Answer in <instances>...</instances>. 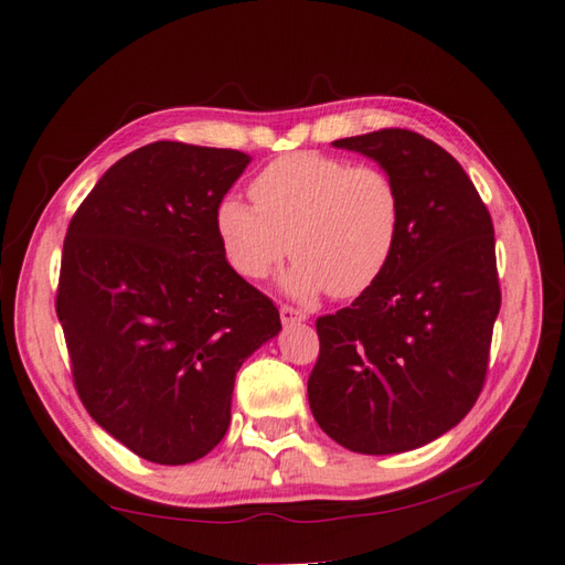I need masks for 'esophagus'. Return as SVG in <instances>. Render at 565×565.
<instances>
[{
	"label": "esophagus",
	"mask_w": 565,
	"mask_h": 565,
	"mask_svg": "<svg viewBox=\"0 0 565 565\" xmlns=\"http://www.w3.org/2000/svg\"><path fill=\"white\" fill-rule=\"evenodd\" d=\"M279 316H281L284 326H291V322H301V320L308 318L306 310L294 308V306H281V308H279Z\"/></svg>",
	"instance_id": "1"
}]
</instances>
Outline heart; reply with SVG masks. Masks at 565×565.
<instances>
[{
  "mask_svg": "<svg viewBox=\"0 0 565 565\" xmlns=\"http://www.w3.org/2000/svg\"><path fill=\"white\" fill-rule=\"evenodd\" d=\"M249 194L255 203L225 196L215 209L223 255L245 279H264L291 252V294L356 298L374 289L398 252L403 196L376 164L291 152L264 167Z\"/></svg>",
  "mask_w": 565,
  "mask_h": 565,
  "instance_id": "heart-1",
  "label": "heart"
}]
</instances>
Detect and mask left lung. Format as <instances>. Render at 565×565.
I'll use <instances>...</instances> for the list:
<instances>
[{
  "label": "left lung",
  "instance_id": "left-lung-1",
  "mask_svg": "<svg viewBox=\"0 0 565 565\" xmlns=\"http://www.w3.org/2000/svg\"><path fill=\"white\" fill-rule=\"evenodd\" d=\"M403 196L398 252L352 306L316 320V423L344 449L401 454L459 425L483 391L500 310L495 231L463 167L405 128L342 138Z\"/></svg>",
  "mask_w": 565,
  "mask_h": 565
}]
</instances>
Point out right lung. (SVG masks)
<instances>
[{"label": "right lung", "mask_w": 565, "mask_h": 565, "mask_svg": "<svg viewBox=\"0 0 565 565\" xmlns=\"http://www.w3.org/2000/svg\"><path fill=\"white\" fill-rule=\"evenodd\" d=\"M249 154L158 140L106 170L67 225L55 313L94 423L140 459L206 456L235 374L281 330L227 264L215 209Z\"/></svg>", "instance_id": "add662e5"}]
</instances>
